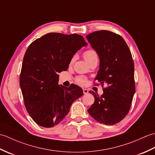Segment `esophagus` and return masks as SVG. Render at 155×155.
Segmentation results:
<instances>
[{"label": "esophagus", "mask_w": 155, "mask_h": 155, "mask_svg": "<svg viewBox=\"0 0 155 155\" xmlns=\"http://www.w3.org/2000/svg\"><path fill=\"white\" fill-rule=\"evenodd\" d=\"M83 93L84 94H87L88 93V89H87V88H83Z\"/></svg>", "instance_id": "34e87169"}]
</instances>
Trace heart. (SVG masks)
Returning <instances> with one entry per match:
<instances>
[{"mask_svg":"<svg viewBox=\"0 0 155 155\" xmlns=\"http://www.w3.org/2000/svg\"><path fill=\"white\" fill-rule=\"evenodd\" d=\"M83 56L85 60H86L88 63H90V62H91L92 61H93L94 60H98V58L97 52L95 51L94 49H88V50L84 51ZM75 59H76V56L74 55L71 59V61H70L71 65L73 64ZM75 81L76 83H77L78 84L81 85V86H84V85H85L87 83V78L84 77V76H78V77H77L75 78Z\"/></svg>","mask_w":155,"mask_h":155,"instance_id":"1","label":"heart"}]
</instances>
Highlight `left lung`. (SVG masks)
<instances>
[{
  "mask_svg": "<svg viewBox=\"0 0 155 155\" xmlns=\"http://www.w3.org/2000/svg\"><path fill=\"white\" fill-rule=\"evenodd\" d=\"M86 37L100 59L95 80L106 85L101 96L89 91L94 102L88 112L98 123L115 124L127 116L135 93L132 54L123 38L111 31H95Z\"/></svg>",
  "mask_w": 155,
  "mask_h": 155,
  "instance_id": "left-lung-1",
  "label": "left lung"
}]
</instances>
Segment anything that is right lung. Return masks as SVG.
Here are the masks:
<instances>
[{"mask_svg":"<svg viewBox=\"0 0 155 155\" xmlns=\"http://www.w3.org/2000/svg\"><path fill=\"white\" fill-rule=\"evenodd\" d=\"M87 43L81 35L51 32L29 45L23 58L20 86L25 107L37 124L51 128L64 119L72 103L83 94L74 84L58 85L73 55Z\"/></svg>","mask_w":155,"mask_h":155,"instance_id":"add662e5","label":"right lung"}]
</instances>
